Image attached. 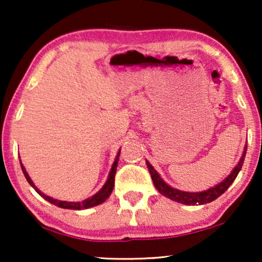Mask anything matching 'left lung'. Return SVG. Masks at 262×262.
I'll return each instance as SVG.
<instances>
[{
    "mask_svg": "<svg viewBox=\"0 0 262 262\" xmlns=\"http://www.w3.org/2000/svg\"><path fill=\"white\" fill-rule=\"evenodd\" d=\"M246 151H247V146H245V151L242 154V157L241 160H239L238 164L235 167V169L231 171V174L229 175L225 180L220 182V184L214 186V187L207 189V191H203L198 193L179 191V189L170 187V186H168L166 182L160 178V175L157 174V171L154 169V167L148 162V161H146V166H148L150 175H151L154 185H155L157 191H159L161 194H163L164 196H167V198L174 200V202L186 204V205H196V204H199V205H204V204L213 202L214 199H217L218 196L223 194V193L229 188V186L234 182V180L236 179V177H237L239 170H241L242 168L243 161H245V156H246Z\"/></svg>",
    "mask_w": 262,
    "mask_h": 262,
    "instance_id": "8db88e82",
    "label": "left lung"
}]
</instances>
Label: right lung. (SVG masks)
<instances>
[{
  "label": "right lung",
  "mask_w": 262,
  "mask_h": 262,
  "mask_svg": "<svg viewBox=\"0 0 262 262\" xmlns=\"http://www.w3.org/2000/svg\"><path fill=\"white\" fill-rule=\"evenodd\" d=\"M119 155H120V151L118 152L117 159H116V161H114V163H113V166H112V169H111V173H110V175H108V179H107V181H106L105 186H103V187H102L101 189H100V191H99L98 193H96V194L93 195L92 198L85 199V200H83V202H81V203L60 202V200L52 199V198H50V196L45 195L44 193H41L40 191H39V189H38L37 187H35L34 184H33V181H32V180H31V178L28 177L27 171L25 170V168H24V166H23V163L20 162V164H21V169H23V171H24V175H25V178L27 179L28 184H30V185L32 186V187H33V188L35 189V191H37V192L39 193V194H40V195L42 196V198H44L45 200H48V202H50L51 204H53V205L62 207V209L83 210V209H89V207L96 206V205H99V204L103 203L107 198H108L111 193H112V191H113V187H114V179H116V171H117L118 161H119Z\"/></svg>",
  "instance_id": "add662e5"
}]
</instances>
